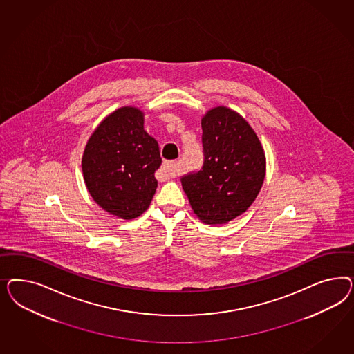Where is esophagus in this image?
<instances>
[{
	"label": "esophagus",
	"instance_id": "obj_1",
	"mask_svg": "<svg viewBox=\"0 0 354 354\" xmlns=\"http://www.w3.org/2000/svg\"><path fill=\"white\" fill-rule=\"evenodd\" d=\"M175 161H165L162 165L161 175L163 179H171L175 176Z\"/></svg>",
	"mask_w": 354,
	"mask_h": 354
}]
</instances>
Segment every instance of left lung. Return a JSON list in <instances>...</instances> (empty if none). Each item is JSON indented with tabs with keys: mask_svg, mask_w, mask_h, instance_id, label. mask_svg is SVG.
<instances>
[{
	"mask_svg": "<svg viewBox=\"0 0 354 354\" xmlns=\"http://www.w3.org/2000/svg\"><path fill=\"white\" fill-rule=\"evenodd\" d=\"M204 163L182 176L193 213L225 225L247 212L265 180L266 158L256 132L234 110L218 106L201 120Z\"/></svg>",
	"mask_w": 354,
	"mask_h": 354,
	"instance_id": "obj_1",
	"label": "left lung"
}]
</instances>
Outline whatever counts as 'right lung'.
I'll return each instance as SVG.
<instances>
[{
    "label": "right lung",
    "instance_id": "obj_1",
    "mask_svg": "<svg viewBox=\"0 0 354 354\" xmlns=\"http://www.w3.org/2000/svg\"><path fill=\"white\" fill-rule=\"evenodd\" d=\"M160 147L144 129V113L120 107L86 142L82 169L86 189L107 213L133 219L149 207L161 166Z\"/></svg>",
    "mask_w": 354,
    "mask_h": 354
}]
</instances>
